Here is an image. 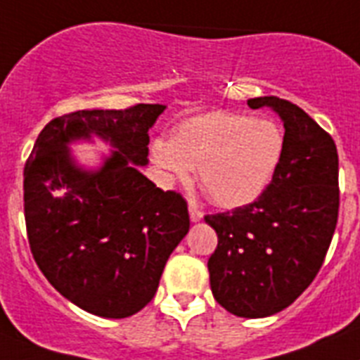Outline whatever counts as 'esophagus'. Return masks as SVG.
Returning <instances> with one entry per match:
<instances>
[{
    "label": "esophagus",
    "instance_id": "34e87169",
    "mask_svg": "<svg viewBox=\"0 0 360 360\" xmlns=\"http://www.w3.org/2000/svg\"><path fill=\"white\" fill-rule=\"evenodd\" d=\"M188 212H190V219H192L194 223L201 221V219H203V212H201L198 207H194V205H190Z\"/></svg>",
    "mask_w": 360,
    "mask_h": 360
}]
</instances>
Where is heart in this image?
<instances>
[{
	"label": "heart",
	"mask_w": 360,
	"mask_h": 360,
	"mask_svg": "<svg viewBox=\"0 0 360 360\" xmlns=\"http://www.w3.org/2000/svg\"><path fill=\"white\" fill-rule=\"evenodd\" d=\"M285 152L274 120L236 113H207L181 124L172 143L157 141L153 161L170 181L186 185L199 170V185L217 207L252 203L271 185Z\"/></svg>",
	"instance_id": "obj_1"
}]
</instances>
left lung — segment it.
<instances>
[{"label":"left lung","mask_w":360,"mask_h":360,"mask_svg":"<svg viewBox=\"0 0 360 360\" xmlns=\"http://www.w3.org/2000/svg\"><path fill=\"white\" fill-rule=\"evenodd\" d=\"M247 104L280 115L285 152L256 201L205 216L217 234L208 273L219 306L262 319L291 306L324 264L339 217V155L331 135L297 104L278 96Z\"/></svg>","instance_id":"obj_1"}]
</instances>
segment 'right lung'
Instances as JSON below:
<instances>
[{"mask_svg":"<svg viewBox=\"0 0 360 360\" xmlns=\"http://www.w3.org/2000/svg\"><path fill=\"white\" fill-rule=\"evenodd\" d=\"M165 108L56 117L25 162L23 208L34 262L62 297L93 315L126 319L143 309L190 229L183 195L139 172L148 165V129ZM91 133L115 148L96 172L78 169L67 148Z\"/></svg>","mask_w":360,"mask_h":360,"instance_id":"obj_1","label":"right lung"}]
</instances>
